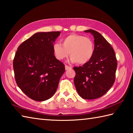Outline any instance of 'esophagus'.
<instances>
[{"instance_id":"1","label":"esophagus","mask_w":133,"mask_h":133,"mask_svg":"<svg viewBox=\"0 0 133 133\" xmlns=\"http://www.w3.org/2000/svg\"><path fill=\"white\" fill-rule=\"evenodd\" d=\"M71 69H72L71 67L67 66V65H65V69H66V70H68Z\"/></svg>"}]
</instances>
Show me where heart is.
<instances>
[{
  "instance_id": "obj_1",
  "label": "heart",
  "mask_w": 133,
  "mask_h": 133,
  "mask_svg": "<svg viewBox=\"0 0 133 133\" xmlns=\"http://www.w3.org/2000/svg\"><path fill=\"white\" fill-rule=\"evenodd\" d=\"M61 44L55 43L52 45L55 56L59 61L69 55L72 63L85 64L92 58L94 53V44L89 37L71 34L62 40Z\"/></svg>"
}]
</instances>
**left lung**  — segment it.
I'll list each match as a JSON object with an SVG mask.
<instances>
[{"mask_svg":"<svg viewBox=\"0 0 133 133\" xmlns=\"http://www.w3.org/2000/svg\"><path fill=\"white\" fill-rule=\"evenodd\" d=\"M84 32L94 37V53L82 66L74 67V82L81 97L92 100L103 96L112 87L118 63L113 48L100 33L92 29Z\"/></svg>","mask_w":133,"mask_h":133,"instance_id":"1","label":"left lung"}]
</instances>
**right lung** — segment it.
Masks as SVG:
<instances>
[{
    "instance_id": "1",
    "label": "right lung",
    "mask_w": 133,
    "mask_h": 133,
    "mask_svg": "<svg viewBox=\"0 0 133 133\" xmlns=\"http://www.w3.org/2000/svg\"><path fill=\"white\" fill-rule=\"evenodd\" d=\"M60 32H38L18 46L13 61L15 79L22 92L32 100L43 101L55 93L65 71L54 55L52 45Z\"/></svg>"
}]
</instances>
